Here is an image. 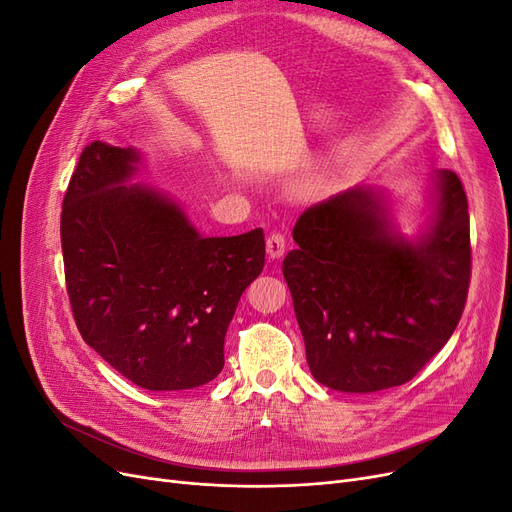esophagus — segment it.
<instances>
[{
  "instance_id": "obj_1",
  "label": "esophagus",
  "mask_w": 512,
  "mask_h": 512,
  "mask_svg": "<svg viewBox=\"0 0 512 512\" xmlns=\"http://www.w3.org/2000/svg\"><path fill=\"white\" fill-rule=\"evenodd\" d=\"M286 250V237L282 235V232H271V235L267 237V256L271 260H277L282 258Z\"/></svg>"
}]
</instances>
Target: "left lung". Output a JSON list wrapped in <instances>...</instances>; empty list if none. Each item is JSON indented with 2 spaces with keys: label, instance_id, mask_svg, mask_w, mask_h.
Here are the masks:
<instances>
[{
  "label": "left lung",
  "instance_id": "8db88e82",
  "mask_svg": "<svg viewBox=\"0 0 512 512\" xmlns=\"http://www.w3.org/2000/svg\"><path fill=\"white\" fill-rule=\"evenodd\" d=\"M429 215L414 237L389 198L354 185L303 211L284 277L312 376L342 393L406 384L451 339L468 299V198L453 170H433Z\"/></svg>",
  "mask_w": 512,
  "mask_h": 512
}]
</instances>
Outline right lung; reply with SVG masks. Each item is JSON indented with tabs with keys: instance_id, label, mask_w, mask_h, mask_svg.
Masks as SVG:
<instances>
[{
	"instance_id": "add662e5",
	"label": "right lung",
	"mask_w": 512,
	"mask_h": 512,
	"mask_svg": "<svg viewBox=\"0 0 512 512\" xmlns=\"http://www.w3.org/2000/svg\"><path fill=\"white\" fill-rule=\"evenodd\" d=\"M134 147L83 149L61 209L66 286L87 346L147 391L218 378L243 290L265 267L262 228L203 237L164 192L130 183Z\"/></svg>"
}]
</instances>
